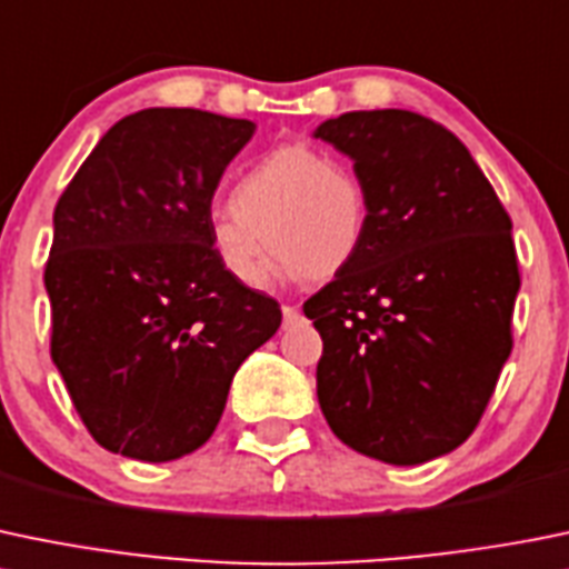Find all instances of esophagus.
I'll list each match as a JSON object with an SVG mask.
<instances>
[{"label":"esophagus","mask_w":569,"mask_h":569,"mask_svg":"<svg viewBox=\"0 0 569 569\" xmlns=\"http://www.w3.org/2000/svg\"><path fill=\"white\" fill-rule=\"evenodd\" d=\"M300 319V308L297 306H283V325H295Z\"/></svg>","instance_id":"34e87169"}]
</instances>
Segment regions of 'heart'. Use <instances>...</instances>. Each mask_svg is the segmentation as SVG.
Listing matches in <instances>:
<instances>
[{"instance_id":"1","label":"heart","mask_w":569,"mask_h":569,"mask_svg":"<svg viewBox=\"0 0 569 569\" xmlns=\"http://www.w3.org/2000/svg\"><path fill=\"white\" fill-rule=\"evenodd\" d=\"M367 224V189L350 163L311 144H283L236 178L230 208L208 222V241L241 286L261 283L269 247L280 272L325 283L356 261Z\"/></svg>"}]
</instances>
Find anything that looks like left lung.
Wrapping results in <instances>:
<instances>
[{
  "label": "left lung",
  "mask_w": 569,
  "mask_h": 569,
  "mask_svg": "<svg viewBox=\"0 0 569 569\" xmlns=\"http://www.w3.org/2000/svg\"><path fill=\"white\" fill-rule=\"evenodd\" d=\"M313 136L350 158L369 202L356 261L302 306L322 336L319 408L347 448L425 465L476 431L511 352V219L433 119L352 110Z\"/></svg>",
  "instance_id": "obj_1"
}]
</instances>
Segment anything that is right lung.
<instances>
[{
	"label": "right lung",
	"instance_id": "add662e5",
	"mask_svg": "<svg viewBox=\"0 0 569 569\" xmlns=\"http://www.w3.org/2000/svg\"><path fill=\"white\" fill-rule=\"evenodd\" d=\"M252 132L208 110H138L54 206L52 361L110 453L161 465L202 448L236 369L280 328L278 300L236 283L208 241L213 191Z\"/></svg>",
	"mask_w": 569,
	"mask_h": 569
}]
</instances>
